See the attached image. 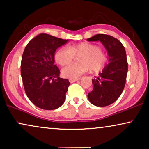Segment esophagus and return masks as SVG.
I'll use <instances>...</instances> for the list:
<instances>
[{
  "label": "esophagus",
  "instance_id": "obj_1",
  "mask_svg": "<svg viewBox=\"0 0 149 149\" xmlns=\"http://www.w3.org/2000/svg\"><path fill=\"white\" fill-rule=\"evenodd\" d=\"M79 80V79H69V81H70V83H74L75 81Z\"/></svg>",
  "mask_w": 149,
  "mask_h": 149
}]
</instances>
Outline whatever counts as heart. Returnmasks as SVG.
Masks as SVG:
<instances>
[{
    "instance_id": "obj_1",
    "label": "heart",
    "mask_w": 149,
    "mask_h": 149,
    "mask_svg": "<svg viewBox=\"0 0 149 149\" xmlns=\"http://www.w3.org/2000/svg\"><path fill=\"white\" fill-rule=\"evenodd\" d=\"M75 56H79L78 64H73L63 69L62 72L65 77L77 79L91 69L98 72L104 68L109 61V55L101 49L98 45L91 42H82L68 47H62L55 55L56 62L61 66L70 64Z\"/></svg>"
}]
</instances>
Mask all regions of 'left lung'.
Here are the masks:
<instances>
[{
    "label": "left lung",
    "instance_id": "8db88e82",
    "mask_svg": "<svg viewBox=\"0 0 149 149\" xmlns=\"http://www.w3.org/2000/svg\"><path fill=\"white\" fill-rule=\"evenodd\" d=\"M87 40H100L109 56V64L98 77L92 79L93 90L87 95L92 104L107 107L117 100L125 87L128 70L125 47L117 38L108 34H97Z\"/></svg>",
    "mask_w": 149,
    "mask_h": 149
}]
</instances>
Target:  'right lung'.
<instances>
[{
  "label": "right lung",
  "mask_w": 149,
  "mask_h": 149,
  "mask_svg": "<svg viewBox=\"0 0 149 149\" xmlns=\"http://www.w3.org/2000/svg\"><path fill=\"white\" fill-rule=\"evenodd\" d=\"M67 41L42 33L32 38L24 51L21 75L25 92L41 109H56L64 102L70 83L67 79L59 77L60 71L54 64V55Z\"/></svg>",
  "instance_id": "obj_1"
}]
</instances>
